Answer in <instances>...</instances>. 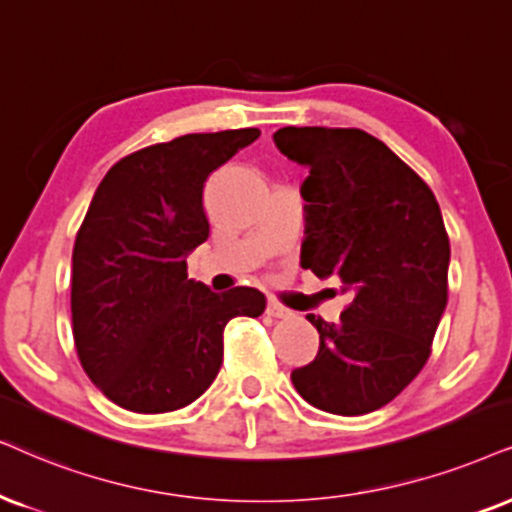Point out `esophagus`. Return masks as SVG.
<instances>
[{
	"label": "esophagus",
	"mask_w": 512,
	"mask_h": 512,
	"mask_svg": "<svg viewBox=\"0 0 512 512\" xmlns=\"http://www.w3.org/2000/svg\"><path fill=\"white\" fill-rule=\"evenodd\" d=\"M267 314L274 316V319H286V316H290L288 309L283 307L281 302H276V300H269L267 302Z\"/></svg>",
	"instance_id": "obj_1"
}]
</instances>
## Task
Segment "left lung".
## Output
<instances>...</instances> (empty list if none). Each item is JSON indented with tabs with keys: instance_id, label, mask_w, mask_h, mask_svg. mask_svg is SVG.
<instances>
[{
	"instance_id": "obj_1",
	"label": "left lung",
	"mask_w": 512,
	"mask_h": 512,
	"mask_svg": "<svg viewBox=\"0 0 512 512\" xmlns=\"http://www.w3.org/2000/svg\"><path fill=\"white\" fill-rule=\"evenodd\" d=\"M274 144L309 167L300 264L349 297L338 323L307 314L319 354L290 373L338 416L390 404L430 357L446 307L449 236L430 186L364 129L283 127Z\"/></svg>"
}]
</instances>
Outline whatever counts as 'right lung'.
Instances as JSON below:
<instances>
[{
  "instance_id": "1",
  "label": "right lung",
  "mask_w": 512,
  "mask_h": 512,
  "mask_svg": "<svg viewBox=\"0 0 512 512\" xmlns=\"http://www.w3.org/2000/svg\"><path fill=\"white\" fill-rule=\"evenodd\" d=\"M260 129L184 134L118 160L77 231L70 312L77 357L113 404L165 413L196 401L217 378L224 326L260 316L255 288L217 295L186 274L208 241L205 179Z\"/></svg>"
}]
</instances>
